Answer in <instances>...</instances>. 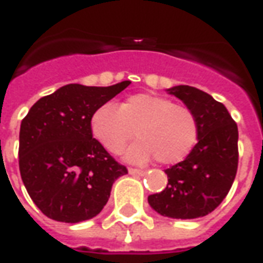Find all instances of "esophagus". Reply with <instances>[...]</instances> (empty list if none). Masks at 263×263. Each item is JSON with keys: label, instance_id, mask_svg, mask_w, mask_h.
Returning <instances> with one entry per match:
<instances>
[{"label": "esophagus", "instance_id": "1", "mask_svg": "<svg viewBox=\"0 0 263 263\" xmlns=\"http://www.w3.org/2000/svg\"><path fill=\"white\" fill-rule=\"evenodd\" d=\"M128 172L132 176H145V173H146L145 171H139V169H128Z\"/></svg>", "mask_w": 263, "mask_h": 263}]
</instances>
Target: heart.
<instances>
[{
	"label": "heart",
	"mask_w": 263,
	"mask_h": 263,
	"mask_svg": "<svg viewBox=\"0 0 263 263\" xmlns=\"http://www.w3.org/2000/svg\"><path fill=\"white\" fill-rule=\"evenodd\" d=\"M92 137L111 154H118L135 135L139 139L126 149L131 163H146L156 156L163 165L183 160L197 141V122L192 111L154 94H134L117 108L107 103L90 121Z\"/></svg>",
	"instance_id": "heart-1"
}]
</instances>
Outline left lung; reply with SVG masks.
<instances>
[{
	"label": "left lung",
	"mask_w": 263,
	"mask_h": 263,
	"mask_svg": "<svg viewBox=\"0 0 263 263\" xmlns=\"http://www.w3.org/2000/svg\"><path fill=\"white\" fill-rule=\"evenodd\" d=\"M166 91L182 100L197 122V143L186 159L166 169L167 186L151 194L158 214L193 220L214 211L230 192L238 167V126L224 104L190 86Z\"/></svg>",
	"instance_id": "8db88e82"
}]
</instances>
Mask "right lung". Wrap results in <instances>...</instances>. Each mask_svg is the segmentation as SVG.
Here are the masks:
<instances>
[{
  "instance_id": "right-lung-1",
  "label": "right lung",
  "mask_w": 263,
  "mask_h": 263,
  "mask_svg": "<svg viewBox=\"0 0 263 263\" xmlns=\"http://www.w3.org/2000/svg\"><path fill=\"white\" fill-rule=\"evenodd\" d=\"M129 84H67L37 100L22 120L21 177L46 217L70 224L90 220L107 204L115 180L128 173L92 138L90 121Z\"/></svg>"
}]
</instances>
